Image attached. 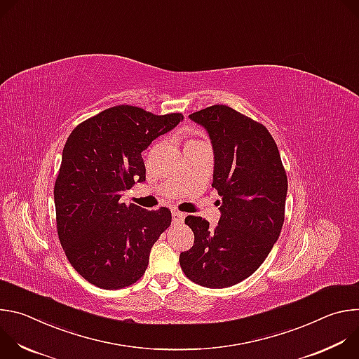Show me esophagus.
<instances>
[{
	"label": "esophagus",
	"mask_w": 359,
	"mask_h": 359,
	"mask_svg": "<svg viewBox=\"0 0 359 359\" xmlns=\"http://www.w3.org/2000/svg\"><path fill=\"white\" fill-rule=\"evenodd\" d=\"M172 217H173V223H175V224H182L186 216H184V213H182V212H179V210H173V212H172Z\"/></svg>",
	"instance_id": "34e87169"
}]
</instances>
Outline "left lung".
<instances>
[{"label":"left lung","mask_w":359,"mask_h":359,"mask_svg":"<svg viewBox=\"0 0 359 359\" xmlns=\"http://www.w3.org/2000/svg\"><path fill=\"white\" fill-rule=\"evenodd\" d=\"M206 129L215 155L213 187L219 191L216 229L201 217L187 216L194 244L180 252L189 280L208 288L234 285L257 270L284 223L287 175L278 147L259 122L226 105L189 115Z\"/></svg>","instance_id":"left-lung-1"}]
</instances>
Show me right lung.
<instances>
[{
    "label": "right lung",
    "mask_w": 359,
    "mask_h": 359,
    "mask_svg": "<svg viewBox=\"0 0 359 359\" xmlns=\"http://www.w3.org/2000/svg\"><path fill=\"white\" fill-rule=\"evenodd\" d=\"M182 121V114L158 116L119 105L69 135L54 189L57 229L71 266L90 284L118 290L144 274L172 213L126 206L121 197L146 179L142 151Z\"/></svg>",
    "instance_id": "obj_1"
}]
</instances>
